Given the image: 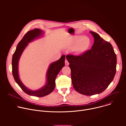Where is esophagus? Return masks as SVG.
<instances>
[{
    "mask_svg": "<svg viewBox=\"0 0 126 126\" xmlns=\"http://www.w3.org/2000/svg\"><path fill=\"white\" fill-rule=\"evenodd\" d=\"M65 65H66V66L69 65V62H68V61L67 59H65Z\"/></svg>",
    "mask_w": 126,
    "mask_h": 126,
    "instance_id": "esophagus-1",
    "label": "esophagus"
}]
</instances>
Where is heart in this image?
<instances>
[{
  "instance_id": "b5f03b06",
  "label": "heart",
  "mask_w": 126,
  "mask_h": 126,
  "mask_svg": "<svg viewBox=\"0 0 126 126\" xmlns=\"http://www.w3.org/2000/svg\"><path fill=\"white\" fill-rule=\"evenodd\" d=\"M81 37L79 36H73L67 43V45L69 46L74 45L73 48V51L77 53L85 51L89 48L91 43L90 39L89 37H83L80 39Z\"/></svg>"
}]
</instances>
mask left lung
I'll return each mask as SVG.
<instances>
[{"instance_id": "left-lung-1", "label": "left lung", "mask_w": 126, "mask_h": 126, "mask_svg": "<svg viewBox=\"0 0 126 126\" xmlns=\"http://www.w3.org/2000/svg\"><path fill=\"white\" fill-rule=\"evenodd\" d=\"M90 32L94 38L91 49L81 55H67L74 88L78 93L91 96L103 92L113 80L117 57L112 45L100 35Z\"/></svg>"}]
</instances>
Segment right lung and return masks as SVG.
<instances>
[{
    "label": "right lung",
    "instance_id": "right-lung-1",
    "mask_svg": "<svg viewBox=\"0 0 126 126\" xmlns=\"http://www.w3.org/2000/svg\"><path fill=\"white\" fill-rule=\"evenodd\" d=\"M43 33L42 30L38 28L28 31L21 40L17 44L12 59V74L15 82L25 93L30 96L37 97H42L48 95L54 90L55 87L56 78L60 71L65 66V55H64L58 60L52 63L50 65L46 74V84L45 86L37 90H31L28 89L21 82L19 77L18 71L20 57L28 44L34 39L41 36Z\"/></svg>",
    "mask_w": 126,
    "mask_h": 126
}]
</instances>
